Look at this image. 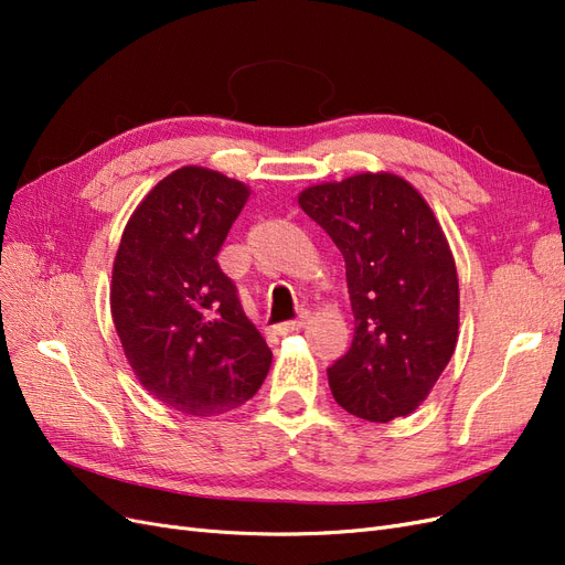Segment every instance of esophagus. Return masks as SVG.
Segmentation results:
<instances>
[{
	"label": "esophagus",
	"instance_id": "obj_1",
	"mask_svg": "<svg viewBox=\"0 0 565 565\" xmlns=\"http://www.w3.org/2000/svg\"><path fill=\"white\" fill-rule=\"evenodd\" d=\"M301 328H303V320L282 322V324H276V328H273V334H280V337H285V334H295V332H299Z\"/></svg>",
	"mask_w": 565,
	"mask_h": 565
}]
</instances>
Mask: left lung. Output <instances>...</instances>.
I'll use <instances>...</instances> for the list:
<instances>
[{
	"mask_svg": "<svg viewBox=\"0 0 565 565\" xmlns=\"http://www.w3.org/2000/svg\"><path fill=\"white\" fill-rule=\"evenodd\" d=\"M297 200L347 264L355 332L328 370L334 401L377 424L413 415L459 337L457 266L436 214L391 172L316 183Z\"/></svg>",
	"mask_w": 565,
	"mask_h": 565,
	"instance_id": "8db88e82",
	"label": "left lung"
}]
</instances>
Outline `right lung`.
Wrapping results in <instances>:
<instances>
[{
	"label": "right lung",
	"mask_w": 565,
	"mask_h": 565,
	"mask_svg": "<svg viewBox=\"0 0 565 565\" xmlns=\"http://www.w3.org/2000/svg\"><path fill=\"white\" fill-rule=\"evenodd\" d=\"M249 185L207 167L167 174L136 204L110 280V313L131 372L152 398L188 417L245 405L270 367L216 254Z\"/></svg>",
	"instance_id": "right-lung-1"
}]
</instances>
